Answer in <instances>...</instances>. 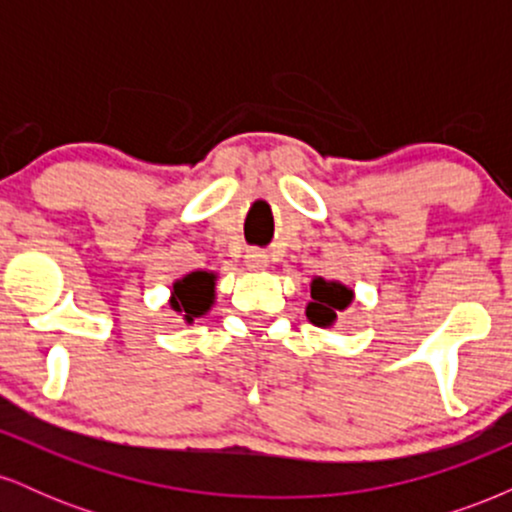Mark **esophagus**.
<instances>
[{"mask_svg": "<svg viewBox=\"0 0 512 512\" xmlns=\"http://www.w3.org/2000/svg\"><path fill=\"white\" fill-rule=\"evenodd\" d=\"M245 264H248V269L252 272H260L269 264V255L264 250H248V255H245Z\"/></svg>", "mask_w": 512, "mask_h": 512, "instance_id": "esophagus-1", "label": "esophagus"}]
</instances>
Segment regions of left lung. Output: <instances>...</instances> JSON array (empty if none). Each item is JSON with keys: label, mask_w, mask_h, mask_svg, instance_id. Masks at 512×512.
Segmentation results:
<instances>
[{"label": "left lung", "mask_w": 512, "mask_h": 512, "mask_svg": "<svg viewBox=\"0 0 512 512\" xmlns=\"http://www.w3.org/2000/svg\"><path fill=\"white\" fill-rule=\"evenodd\" d=\"M310 298L308 303V320L317 327H330L337 320V313H342L344 308H349V303L354 301V291L346 289L339 281H325V279H313L310 284Z\"/></svg>", "instance_id": "left-lung-1"}]
</instances>
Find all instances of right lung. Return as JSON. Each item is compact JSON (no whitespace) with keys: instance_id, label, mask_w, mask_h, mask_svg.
Returning <instances> with one entry per match:
<instances>
[{"instance_id":"1","label":"right lung","mask_w":512,"mask_h":512,"mask_svg":"<svg viewBox=\"0 0 512 512\" xmlns=\"http://www.w3.org/2000/svg\"><path fill=\"white\" fill-rule=\"evenodd\" d=\"M214 279L216 276L209 272H192L185 279L175 281L173 298H170L173 310L185 315L187 322L202 317L214 303Z\"/></svg>"}]
</instances>
